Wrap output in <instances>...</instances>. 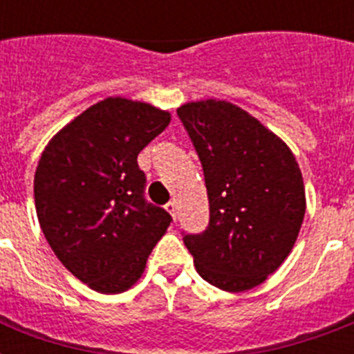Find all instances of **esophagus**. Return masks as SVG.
Returning <instances> with one entry per match:
<instances>
[{
  "mask_svg": "<svg viewBox=\"0 0 354 354\" xmlns=\"http://www.w3.org/2000/svg\"><path fill=\"white\" fill-rule=\"evenodd\" d=\"M165 209L169 211L172 218L176 221V218H178V204H176V202H174V200H172V202H169V204L165 205Z\"/></svg>",
  "mask_w": 354,
  "mask_h": 354,
  "instance_id": "obj_1",
  "label": "esophagus"
}]
</instances>
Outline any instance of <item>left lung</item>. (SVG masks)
<instances>
[{"mask_svg":"<svg viewBox=\"0 0 354 354\" xmlns=\"http://www.w3.org/2000/svg\"><path fill=\"white\" fill-rule=\"evenodd\" d=\"M204 169L209 226L183 242L202 279L226 292L261 285L288 257L305 216L296 156L253 115L227 101L176 110Z\"/></svg>","mask_w":354,"mask_h":354,"instance_id":"obj_1","label":"left lung"}]
</instances>
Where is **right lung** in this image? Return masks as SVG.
<instances>
[{
  "label": "right lung",
  "mask_w": 354,
  "mask_h": 354,
  "mask_svg": "<svg viewBox=\"0 0 354 354\" xmlns=\"http://www.w3.org/2000/svg\"><path fill=\"white\" fill-rule=\"evenodd\" d=\"M171 122L147 102L108 97L53 136L35 172L38 222L58 261L101 294L143 275L171 215L147 204L138 154Z\"/></svg>",
  "instance_id": "1"
}]
</instances>
